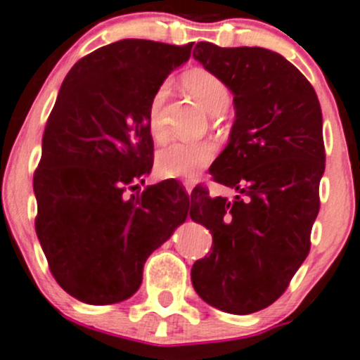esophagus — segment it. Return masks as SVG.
<instances>
[{"label": "esophagus", "mask_w": 360, "mask_h": 360, "mask_svg": "<svg viewBox=\"0 0 360 360\" xmlns=\"http://www.w3.org/2000/svg\"><path fill=\"white\" fill-rule=\"evenodd\" d=\"M183 186H184V190H186L188 195H190L191 190H193V183H191V181H183Z\"/></svg>", "instance_id": "esophagus-1"}]
</instances>
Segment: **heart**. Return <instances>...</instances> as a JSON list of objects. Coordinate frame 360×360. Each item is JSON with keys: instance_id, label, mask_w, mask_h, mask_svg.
<instances>
[{"instance_id": "heart-1", "label": "heart", "mask_w": 360, "mask_h": 360, "mask_svg": "<svg viewBox=\"0 0 360 360\" xmlns=\"http://www.w3.org/2000/svg\"><path fill=\"white\" fill-rule=\"evenodd\" d=\"M186 92L210 115H219L230 106L231 94L226 83L205 68H193L183 75ZM167 83L155 90L148 106V130L157 143L165 139L162 123V108L167 97ZM216 157V146L210 141L197 143H172L157 153V170L162 177L193 179Z\"/></svg>"}]
</instances>
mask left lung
Masks as SVG:
<instances>
[{
    "label": "left lung",
    "instance_id": "1",
    "mask_svg": "<svg viewBox=\"0 0 360 360\" xmlns=\"http://www.w3.org/2000/svg\"><path fill=\"white\" fill-rule=\"evenodd\" d=\"M193 57L233 92L230 143L209 172L237 197L191 195V219L212 233L191 282L212 307L254 314L284 294L310 252L326 167L321 104L300 69L271 50L200 41Z\"/></svg>",
    "mask_w": 360,
    "mask_h": 360
}]
</instances>
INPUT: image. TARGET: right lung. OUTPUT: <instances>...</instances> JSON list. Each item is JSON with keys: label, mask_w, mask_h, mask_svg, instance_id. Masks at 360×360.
Segmentation results:
<instances>
[{"label": "right lung", "mask_w": 360, "mask_h": 360, "mask_svg": "<svg viewBox=\"0 0 360 360\" xmlns=\"http://www.w3.org/2000/svg\"><path fill=\"white\" fill-rule=\"evenodd\" d=\"M191 46L120 39L79 59L64 78L32 181L34 226L57 284L83 303L132 296L148 256L186 219L190 197L179 184L125 191L153 167L151 97L190 59Z\"/></svg>", "instance_id": "right-lung-1"}]
</instances>
